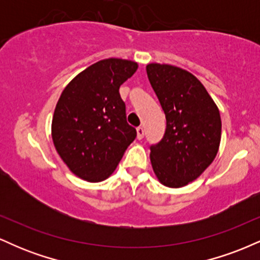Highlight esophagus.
<instances>
[{"label":"esophagus","instance_id":"esophagus-1","mask_svg":"<svg viewBox=\"0 0 260 260\" xmlns=\"http://www.w3.org/2000/svg\"><path fill=\"white\" fill-rule=\"evenodd\" d=\"M144 137V129H143V127H138L137 128V138L139 140Z\"/></svg>","mask_w":260,"mask_h":260}]
</instances>
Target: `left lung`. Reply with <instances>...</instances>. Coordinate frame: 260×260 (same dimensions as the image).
<instances>
[{"label":"left lung","mask_w":260,"mask_h":260,"mask_svg":"<svg viewBox=\"0 0 260 260\" xmlns=\"http://www.w3.org/2000/svg\"><path fill=\"white\" fill-rule=\"evenodd\" d=\"M149 82L166 117L164 138L150 147V161L159 182L181 188L209 168L221 140L219 107L201 80L172 64H147Z\"/></svg>","instance_id":"8db88e82"}]
</instances>
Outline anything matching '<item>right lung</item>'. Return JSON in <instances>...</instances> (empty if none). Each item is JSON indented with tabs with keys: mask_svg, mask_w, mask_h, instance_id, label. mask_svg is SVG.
I'll return each mask as SVG.
<instances>
[{
	"mask_svg": "<svg viewBox=\"0 0 260 260\" xmlns=\"http://www.w3.org/2000/svg\"><path fill=\"white\" fill-rule=\"evenodd\" d=\"M137 70L138 63L129 59H101L77 74L56 104L53 145L82 180L109 178L136 138V129L127 123L120 86Z\"/></svg>",
	"mask_w": 260,
	"mask_h": 260,
	"instance_id": "1",
	"label": "right lung"
}]
</instances>
